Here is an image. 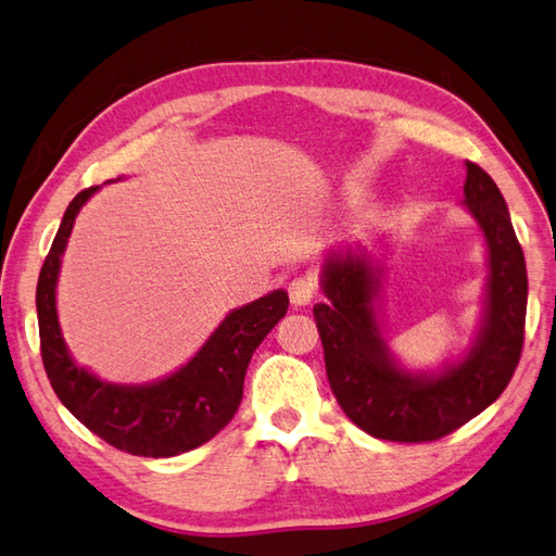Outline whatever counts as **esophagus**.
Returning a JSON list of instances; mask_svg holds the SVG:
<instances>
[{
    "instance_id": "1",
    "label": "esophagus",
    "mask_w": 556,
    "mask_h": 556,
    "mask_svg": "<svg viewBox=\"0 0 556 556\" xmlns=\"http://www.w3.org/2000/svg\"><path fill=\"white\" fill-rule=\"evenodd\" d=\"M316 278L309 274H302L298 278H292L288 282V292H290V302L294 306H306L314 298H316Z\"/></svg>"
}]
</instances>
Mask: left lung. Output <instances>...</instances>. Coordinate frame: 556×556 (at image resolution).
<instances>
[{
    "mask_svg": "<svg viewBox=\"0 0 556 556\" xmlns=\"http://www.w3.org/2000/svg\"><path fill=\"white\" fill-rule=\"evenodd\" d=\"M466 208L483 228L490 256L483 330L462 364L416 378L390 359L374 312L378 278L364 254L332 256L324 270L328 304L314 306L330 390L368 435L433 442L495 402L519 366L526 336L528 276L507 202L483 168L466 162Z\"/></svg>",
    "mask_w": 556,
    "mask_h": 556,
    "instance_id": "obj_1",
    "label": "left lung"
}]
</instances>
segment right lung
Here are the masks:
<instances>
[{
    "instance_id": "1",
    "label": "right lung",
    "mask_w": 556,
    "mask_h": 556,
    "mask_svg": "<svg viewBox=\"0 0 556 556\" xmlns=\"http://www.w3.org/2000/svg\"><path fill=\"white\" fill-rule=\"evenodd\" d=\"M100 185L73 197L37 278L40 352L56 397L111 447L135 456H176L212 440L236 416L254 350L288 312V292L274 290L230 312L180 371L152 386H111L66 352L56 320V276L73 220Z\"/></svg>"
}]
</instances>
